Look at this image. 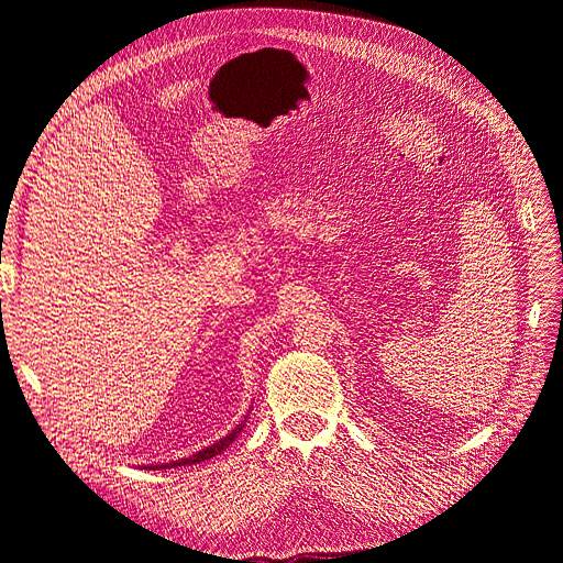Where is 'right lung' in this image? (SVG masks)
Masks as SVG:
<instances>
[{
	"instance_id": "obj_1",
	"label": "right lung",
	"mask_w": 563,
	"mask_h": 563,
	"mask_svg": "<svg viewBox=\"0 0 563 563\" xmlns=\"http://www.w3.org/2000/svg\"><path fill=\"white\" fill-rule=\"evenodd\" d=\"M242 428L244 424H240V428L236 430H232L228 437H223L220 441H216V444H211V446H207L203 451H199V453H192L190 457H183V460H178V463H166V465H159L162 470H166V467H178V465H195V463H203V460H209V457H213V455H218L220 451H225L232 441L236 439V434L242 432ZM155 470V467H152Z\"/></svg>"
}]
</instances>
